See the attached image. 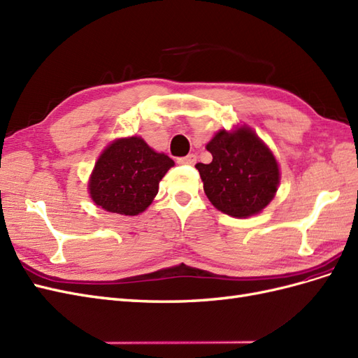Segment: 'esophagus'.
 <instances>
[{
    "mask_svg": "<svg viewBox=\"0 0 358 358\" xmlns=\"http://www.w3.org/2000/svg\"><path fill=\"white\" fill-rule=\"evenodd\" d=\"M177 163H178V164H187V166H194V164L196 163V155L189 154V155H186V157L178 159Z\"/></svg>",
    "mask_w": 358,
    "mask_h": 358,
    "instance_id": "obj_1",
    "label": "esophagus"
}]
</instances>
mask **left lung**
<instances>
[{
    "label": "left lung",
    "instance_id": "left-lung-1",
    "mask_svg": "<svg viewBox=\"0 0 358 358\" xmlns=\"http://www.w3.org/2000/svg\"><path fill=\"white\" fill-rule=\"evenodd\" d=\"M212 163H196L204 192L217 210L233 217L260 213L273 199L280 169L272 151L250 127L221 130L207 143Z\"/></svg>",
    "mask_w": 358,
    "mask_h": 358
}]
</instances>
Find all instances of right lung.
<instances>
[{
  "instance_id": "obj_1",
  "label": "right lung",
  "mask_w": 358,
  "mask_h": 358,
  "mask_svg": "<svg viewBox=\"0 0 358 358\" xmlns=\"http://www.w3.org/2000/svg\"><path fill=\"white\" fill-rule=\"evenodd\" d=\"M173 160L155 152L142 137H122L99 155L89 180V194L106 212L136 216L159 192V182Z\"/></svg>"
}]
</instances>
